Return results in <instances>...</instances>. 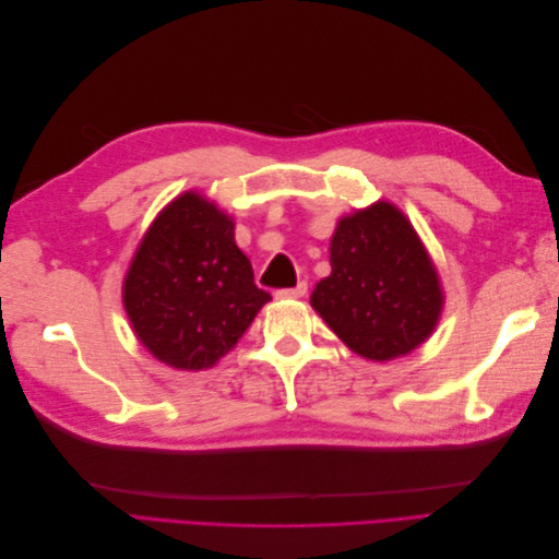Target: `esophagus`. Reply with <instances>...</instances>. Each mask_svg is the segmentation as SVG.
<instances>
[{"label":"esophagus","instance_id":"esophagus-1","mask_svg":"<svg viewBox=\"0 0 559 559\" xmlns=\"http://www.w3.org/2000/svg\"><path fill=\"white\" fill-rule=\"evenodd\" d=\"M308 294V284L306 282H298L296 286H292V289H280L275 294V298H300Z\"/></svg>","mask_w":559,"mask_h":559}]
</instances>
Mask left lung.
<instances>
[{
	"mask_svg": "<svg viewBox=\"0 0 559 559\" xmlns=\"http://www.w3.org/2000/svg\"><path fill=\"white\" fill-rule=\"evenodd\" d=\"M310 302L352 352L389 361L431 335L443 292L408 218L380 200L337 222L331 275L314 286Z\"/></svg>",
	"mask_w": 559,
	"mask_h": 559,
	"instance_id": "8db88e82",
	"label": "left lung"
}]
</instances>
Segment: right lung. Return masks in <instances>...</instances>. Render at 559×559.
Returning a JSON list of instances; mask_svg holds the SVG:
<instances>
[{
	"label": "right lung",
	"mask_w": 559,
	"mask_h": 559,
	"mask_svg": "<svg viewBox=\"0 0 559 559\" xmlns=\"http://www.w3.org/2000/svg\"><path fill=\"white\" fill-rule=\"evenodd\" d=\"M267 300L235 245L233 218L193 191L156 216L123 282L132 331L179 370L214 366Z\"/></svg>",
	"instance_id": "obj_1"
}]
</instances>
